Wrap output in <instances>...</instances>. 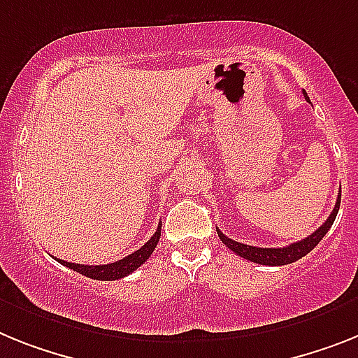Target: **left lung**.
I'll list each match as a JSON object with an SVG mask.
<instances>
[{"instance_id": "left-lung-1", "label": "left lung", "mask_w": 358, "mask_h": 358, "mask_svg": "<svg viewBox=\"0 0 358 358\" xmlns=\"http://www.w3.org/2000/svg\"><path fill=\"white\" fill-rule=\"evenodd\" d=\"M304 98L309 101L308 92L306 91H304ZM338 207H341V191H338V198H337V203H335V209L331 211V215L327 216V220L324 222V224L315 231V233L306 236L304 240H300V242H295V244H291V245H286V248H255V245L240 244V242L227 238L220 229H216V231H218V236H220L222 242H224V244L233 251V253L238 255V257L245 258V260H251V262L255 264H262V266H286V264H293L296 262V260H300L302 257H306L309 251H313L315 245H317L324 236H326V233L333 225L335 218H337Z\"/></svg>"}]
</instances>
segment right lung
Instances as JSON below:
<instances>
[{
	"mask_svg": "<svg viewBox=\"0 0 358 358\" xmlns=\"http://www.w3.org/2000/svg\"><path fill=\"white\" fill-rule=\"evenodd\" d=\"M160 233H162V222L158 224V229H156L155 235L147 240L142 248L138 249V251H134V253L129 255V257L118 260V262L101 264V266H85V264L65 262V260H59V258H56V260H58L59 264H63V266H67L69 269H72V271L89 276V278H94V280H118V278L131 275L134 269H138L143 262H147V258L152 255L156 244L160 242Z\"/></svg>",
	"mask_w": 358,
	"mask_h": 358,
	"instance_id": "add662e5",
	"label": "right lung"
}]
</instances>
